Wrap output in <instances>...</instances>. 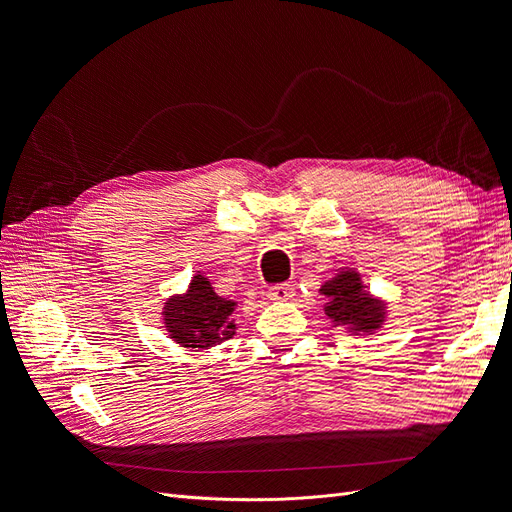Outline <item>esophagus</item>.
I'll list each match as a JSON object with an SVG mask.
<instances>
[{
  "instance_id": "34e87169",
  "label": "esophagus",
  "mask_w": 512,
  "mask_h": 512,
  "mask_svg": "<svg viewBox=\"0 0 512 512\" xmlns=\"http://www.w3.org/2000/svg\"><path fill=\"white\" fill-rule=\"evenodd\" d=\"M294 286L292 284H275L269 288V299L271 301H288L292 299Z\"/></svg>"
}]
</instances>
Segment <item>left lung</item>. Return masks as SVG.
<instances>
[{
  "instance_id": "obj_1",
  "label": "left lung",
  "mask_w": 512,
  "mask_h": 512,
  "mask_svg": "<svg viewBox=\"0 0 512 512\" xmlns=\"http://www.w3.org/2000/svg\"><path fill=\"white\" fill-rule=\"evenodd\" d=\"M320 294L327 299L324 314L333 327H344L352 335L376 333L386 320V303L367 290L356 269H339L320 286Z\"/></svg>"
}]
</instances>
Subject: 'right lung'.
Here are the masks:
<instances>
[{
	"mask_svg": "<svg viewBox=\"0 0 512 512\" xmlns=\"http://www.w3.org/2000/svg\"><path fill=\"white\" fill-rule=\"evenodd\" d=\"M235 309L237 301L222 299L198 271L188 290L166 301L162 320L168 337L181 348H213L237 333Z\"/></svg>",
	"mask_w": 512,
	"mask_h": 512,
	"instance_id": "obj_1",
	"label": "right lung"
}]
</instances>
